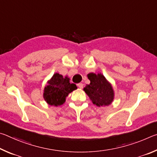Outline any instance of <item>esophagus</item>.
<instances>
[{
	"mask_svg": "<svg viewBox=\"0 0 157 157\" xmlns=\"http://www.w3.org/2000/svg\"><path fill=\"white\" fill-rule=\"evenodd\" d=\"M83 86H84V84H82V83H79V84H78V86L79 87V89H82V88H83Z\"/></svg>",
	"mask_w": 157,
	"mask_h": 157,
	"instance_id": "esophagus-1",
	"label": "esophagus"
}]
</instances>
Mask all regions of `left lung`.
I'll return each mask as SVG.
<instances>
[{"mask_svg": "<svg viewBox=\"0 0 157 157\" xmlns=\"http://www.w3.org/2000/svg\"><path fill=\"white\" fill-rule=\"evenodd\" d=\"M88 78L91 83L86 85L84 91L89 95L92 102L98 107L109 105L113 100L114 94L112 86L104 75L89 73Z\"/></svg>", "mask_w": 157, "mask_h": 157, "instance_id": "left-lung-1", "label": "left lung"}]
</instances>
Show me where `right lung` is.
<instances>
[{
	"instance_id": "1",
	"label": "right lung",
	"mask_w": 157,
	"mask_h": 157,
	"mask_svg": "<svg viewBox=\"0 0 157 157\" xmlns=\"http://www.w3.org/2000/svg\"><path fill=\"white\" fill-rule=\"evenodd\" d=\"M75 89L76 85L71 84L69 78L55 73L45 87L44 98L48 105L59 106L64 103L68 94Z\"/></svg>"
}]
</instances>
